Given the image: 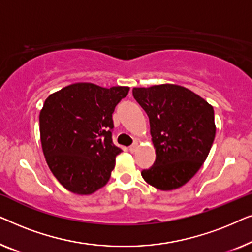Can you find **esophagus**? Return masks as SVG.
I'll use <instances>...</instances> for the list:
<instances>
[{"instance_id":"obj_1","label":"esophagus","mask_w":252,"mask_h":252,"mask_svg":"<svg viewBox=\"0 0 252 252\" xmlns=\"http://www.w3.org/2000/svg\"><path fill=\"white\" fill-rule=\"evenodd\" d=\"M137 147H139V146H137V143H134L133 146H130V147H129V151H130V153H135V151L137 150Z\"/></svg>"}]
</instances>
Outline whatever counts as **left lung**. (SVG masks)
<instances>
[{"label": "left lung", "mask_w": 252, "mask_h": 252, "mask_svg": "<svg viewBox=\"0 0 252 252\" xmlns=\"http://www.w3.org/2000/svg\"><path fill=\"white\" fill-rule=\"evenodd\" d=\"M147 112L156 160L141 175L159 190L187 184L204 163L216 136L213 106L190 89L173 84L133 88Z\"/></svg>", "instance_id": "left-lung-1"}]
</instances>
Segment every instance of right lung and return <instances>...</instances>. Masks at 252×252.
Returning <instances> with one entry per match:
<instances>
[{
	"instance_id": "obj_1",
	"label": "right lung",
	"mask_w": 252,
	"mask_h": 252,
	"mask_svg": "<svg viewBox=\"0 0 252 252\" xmlns=\"http://www.w3.org/2000/svg\"><path fill=\"white\" fill-rule=\"evenodd\" d=\"M129 87L77 82L48 96L40 111L46 161L60 184L91 195L108 184L122 149L112 142V113Z\"/></svg>"
}]
</instances>
